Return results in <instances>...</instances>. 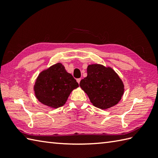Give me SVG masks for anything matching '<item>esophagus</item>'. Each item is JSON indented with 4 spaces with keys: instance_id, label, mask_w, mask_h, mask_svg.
<instances>
[{
    "instance_id": "34e87169",
    "label": "esophagus",
    "mask_w": 158,
    "mask_h": 158,
    "mask_svg": "<svg viewBox=\"0 0 158 158\" xmlns=\"http://www.w3.org/2000/svg\"><path fill=\"white\" fill-rule=\"evenodd\" d=\"M77 83H80V81H81V79H77Z\"/></svg>"
}]
</instances>
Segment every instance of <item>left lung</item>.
Returning a JSON list of instances; mask_svg holds the SVG:
<instances>
[{
	"label": "left lung",
	"mask_w": 158,
	"mask_h": 158,
	"mask_svg": "<svg viewBox=\"0 0 158 158\" xmlns=\"http://www.w3.org/2000/svg\"><path fill=\"white\" fill-rule=\"evenodd\" d=\"M88 75L79 85L97 108L105 110L116 105L124 93V85L119 75L110 67L98 64H89Z\"/></svg>",
	"instance_id": "8db88e82"
}]
</instances>
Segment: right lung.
Segmentation results:
<instances>
[{
  "label": "right lung",
  "mask_w": 158,
  "mask_h": 158,
  "mask_svg": "<svg viewBox=\"0 0 158 158\" xmlns=\"http://www.w3.org/2000/svg\"><path fill=\"white\" fill-rule=\"evenodd\" d=\"M78 87V83L71 74L66 72L62 64L58 62L40 73L34 91L40 102L56 109L64 105L71 92Z\"/></svg>",
  "instance_id": "right-lung-1"
}]
</instances>
